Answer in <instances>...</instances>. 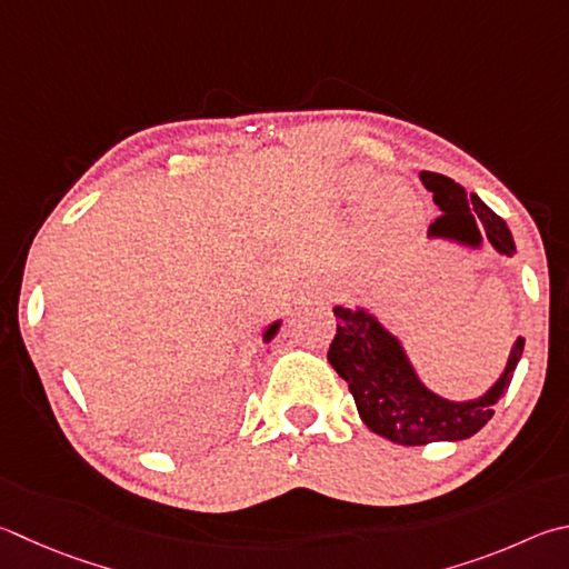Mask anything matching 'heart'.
I'll list each match as a JSON object with an SVG mask.
<instances>
[{
	"label": "heart",
	"mask_w": 569,
	"mask_h": 569,
	"mask_svg": "<svg viewBox=\"0 0 569 569\" xmlns=\"http://www.w3.org/2000/svg\"><path fill=\"white\" fill-rule=\"evenodd\" d=\"M368 186H370V181L366 177H358V173H356V177H350V189H353V191H366ZM390 191L392 189H386V193H390Z\"/></svg>",
	"instance_id": "1"
}]
</instances>
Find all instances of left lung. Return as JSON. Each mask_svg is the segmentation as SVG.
<instances>
[{
    "mask_svg": "<svg viewBox=\"0 0 569 569\" xmlns=\"http://www.w3.org/2000/svg\"><path fill=\"white\" fill-rule=\"evenodd\" d=\"M420 181L432 191L442 216L430 226V236L450 239L480 249L488 241L495 251L515 253V241L498 213L488 209L475 193H465L442 173L420 171ZM336 338L328 350V363L353 392L356 408L366 426L398 446H428L440 440H465L492 418V406L510 388V380L522 356L525 340L518 338L510 360L485 396L478 400L452 402L436 396L420 383L400 340L390 336L363 308L336 306Z\"/></svg>",
    "mask_w": 569,
    "mask_h": 569,
    "instance_id": "obj_1",
    "label": "left lung"
}]
</instances>
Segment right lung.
Masks as SVG:
<instances>
[{
    "instance_id": "right-lung-1",
    "label": "right lung",
    "mask_w": 569,
    "mask_h": 569,
    "mask_svg": "<svg viewBox=\"0 0 569 569\" xmlns=\"http://www.w3.org/2000/svg\"><path fill=\"white\" fill-rule=\"evenodd\" d=\"M278 326H281V323H278V320H276L273 326H268V330L263 333V340H266V343H268V340H271V338L278 333Z\"/></svg>"
}]
</instances>
